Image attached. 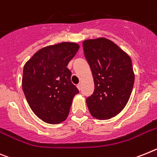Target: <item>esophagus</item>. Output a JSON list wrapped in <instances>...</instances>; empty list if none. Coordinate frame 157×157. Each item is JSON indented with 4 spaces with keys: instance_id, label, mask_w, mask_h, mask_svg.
<instances>
[{
    "instance_id": "obj_1",
    "label": "esophagus",
    "mask_w": 157,
    "mask_h": 157,
    "mask_svg": "<svg viewBox=\"0 0 157 157\" xmlns=\"http://www.w3.org/2000/svg\"><path fill=\"white\" fill-rule=\"evenodd\" d=\"M77 88H78L79 91H81V84H77Z\"/></svg>"
}]
</instances>
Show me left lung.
<instances>
[{"mask_svg":"<svg viewBox=\"0 0 157 157\" xmlns=\"http://www.w3.org/2000/svg\"><path fill=\"white\" fill-rule=\"evenodd\" d=\"M83 48L95 84L93 94L86 99L88 111L94 118L110 119L123 110L131 95L134 84L131 58L106 38L87 39Z\"/></svg>","mask_w":157,"mask_h":157,"instance_id":"8db88e82","label":"left lung"}]
</instances>
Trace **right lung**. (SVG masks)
Masks as SVG:
<instances>
[{"mask_svg":"<svg viewBox=\"0 0 157 157\" xmlns=\"http://www.w3.org/2000/svg\"><path fill=\"white\" fill-rule=\"evenodd\" d=\"M77 43L63 42L40 49L24 66L22 87L35 115L49 124L64 122L79 92L67 68L77 54Z\"/></svg>","mask_w":157,"mask_h":157,"instance_id":"right-lung-1","label":"right lung"}]
</instances>
